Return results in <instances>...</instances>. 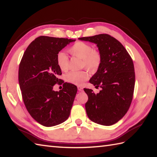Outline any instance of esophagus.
I'll return each instance as SVG.
<instances>
[{
    "label": "esophagus",
    "mask_w": 157,
    "mask_h": 157,
    "mask_svg": "<svg viewBox=\"0 0 157 157\" xmlns=\"http://www.w3.org/2000/svg\"><path fill=\"white\" fill-rule=\"evenodd\" d=\"M78 89L79 92L83 91V88L82 87V86H78Z\"/></svg>",
    "instance_id": "esophagus-1"
}]
</instances>
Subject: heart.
Returning a JSON list of instances; mask_svg holds the SVG:
<instances>
[{
    "label": "heart",
    "mask_w": 157,
    "mask_h": 157,
    "mask_svg": "<svg viewBox=\"0 0 157 157\" xmlns=\"http://www.w3.org/2000/svg\"><path fill=\"white\" fill-rule=\"evenodd\" d=\"M71 54L82 60V67L87 68L91 71L97 69L101 63V55L98 51L92 48V46L84 42H77L69 48ZM56 62L60 69L67 71L69 67L68 56L65 53L60 52L56 56ZM89 78L88 71H71L65 77L66 81L70 84L81 86Z\"/></svg>",
    "instance_id": "heart-1"
}]
</instances>
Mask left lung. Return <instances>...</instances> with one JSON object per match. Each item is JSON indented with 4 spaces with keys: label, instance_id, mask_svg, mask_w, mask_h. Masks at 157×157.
<instances>
[{
    "label": "left lung",
    "instance_id": "8db88e82",
    "mask_svg": "<svg viewBox=\"0 0 157 157\" xmlns=\"http://www.w3.org/2000/svg\"><path fill=\"white\" fill-rule=\"evenodd\" d=\"M78 39L96 44L101 55V64L90 83L102 89L97 94L84 89L88 96L86 113L93 122L112 125L125 115L132 101L135 86L132 59L121 42L109 34Z\"/></svg>",
    "mask_w": 157,
    "mask_h": 157
}]
</instances>
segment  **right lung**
I'll return each mask as SVG.
<instances>
[{"label": "right lung", "instance_id": "add662e5", "mask_svg": "<svg viewBox=\"0 0 157 157\" xmlns=\"http://www.w3.org/2000/svg\"><path fill=\"white\" fill-rule=\"evenodd\" d=\"M75 40L40 36L30 43L19 67V84L29 114L46 127L68 119L78 88L65 82L59 91L53 90L62 74L56 62L58 53ZM60 84V83H59Z\"/></svg>", "mask_w": 157, "mask_h": 157}]
</instances>
